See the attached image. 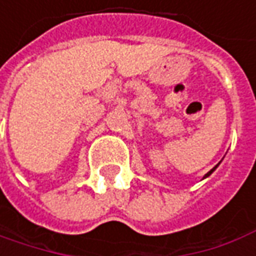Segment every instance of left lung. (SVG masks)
Instances as JSON below:
<instances>
[{
	"instance_id": "obj_1",
	"label": "left lung",
	"mask_w": 256,
	"mask_h": 256,
	"mask_svg": "<svg viewBox=\"0 0 256 256\" xmlns=\"http://www.w3.org/2000/svg\"><path fill=\"white\" fill-rule=\"evenodd\" d=\"M220 163H222V162H220ZM220 163H218V164L214 166V167H213V168H212V170H210V172H206L205 176H204V178H208V177H209V176H210V174H212V172H214V170H216V168H218V167H219Z\"/></svg>"
}]
</instances>
